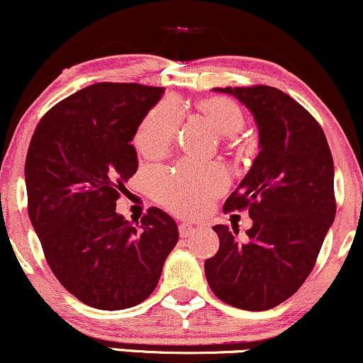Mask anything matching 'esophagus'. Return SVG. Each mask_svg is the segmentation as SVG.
Here are the masks:
<instances>
[{"label":"esophagus","instance_id":"esophagus-1","mask_svg":"<svg viewBox=\"0 0 363 363\" xmlns=\"http://www.w3.org/2000/svg\"><path fill=\"white\" fill-rule=\"evenodd\" d=\"M194 231H196V228L191 226V224H187V223L179 224V235H181V238H189L194 235Z\"/></svg>","mask_w":363,"mask_h":363}]
</instances>
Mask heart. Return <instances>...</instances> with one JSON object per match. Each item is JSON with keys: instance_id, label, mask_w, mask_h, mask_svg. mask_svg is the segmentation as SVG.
<instances>
[{"instance_id": "obj_1", "label": "heart", "mask_w": 363, "mask_h": 363, "mask_svg": "<svg viewBox=\"0 0 363 363\" xmlns=\"http://www.w3.org/2000/svg\"><path fill=\"white\" fill-rule=\"evenodd\" d=\"M197 108L221 137H233L245 127L240 105L224 97L201 100ZM179 123V110L171 100H164L140 122L134 142L145 155H157L171 147ZM228 184L226 174L218 167L182 162L171 172L154 177V194L164 206L182 216L197 214Z\"/></svg>"}]
</instances>
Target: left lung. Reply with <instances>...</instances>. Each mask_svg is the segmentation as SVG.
<instances>
[{
    "label": "left lung",
    "instance_id": "8db88e82",
    "mask_svg": "<svg viewBox=\"0 0 363 363\" xmlns=\"http://www.w3.org/2000/svg\"><path fill=\"white\" fill-rule=\"evenodd\" d=\"M253 113L259 154L224 211L250 209L245 238L224 224L219 250L206 259L209 288L224 303L263 311L288 300L305 283L332 226L337 204L327 137L308 110L268 85L226 86Z\"/></svg>",
    "mask_w": 363,
    "mask_h": 363
}]
</instances>
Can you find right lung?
I'll return each mask as SVG.
<instances>
[{
	"label": "right lung",
	"mask_w": 363,
	"mask_h": 363,
	"mask_svg": "<svg viewBox=\"0 0 363 363\" xmlns=\"http://www.w3.org/2000/svg\"><path fill=\"white\" fill-rule=\"evenodd\" d=\"M164 89L100 82L45 113L25 162L28 216L67 291L99 310L142 303L177 245V224L150 208L140 223L116 211L139 162L130 144Z\"/></svg>",
	"instance_id": "right-lung-1"
}]
</instances>
